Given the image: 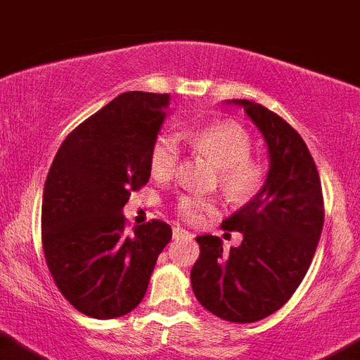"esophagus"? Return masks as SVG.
Masks as SVG:
<instances>
[{
    "label": "esophagus",
    "mask_w": 360,
    "mask_h": 360,
    "mask_svg": "<svg viewBox=\"0 0 360 360\" xmlns=\"http://www.w3.org/2000/svg\"><path fill=\"white\" fill-rule=\"evenodd\" d=\"M174 238L176 240H181V238H193V235L183 228H174Z\"/></svg>",
    "instance_id": "34e87169"
}]
</instances>
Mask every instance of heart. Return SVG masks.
<instances>
[{"mask_svg":"<svg viewBox=\"0 0 360 360\" xmlns=\"http://www.w3.org/2000/svg\"><path fill=\"white\" fill-rule=\"evenodd\" d=\"M179 136L219 165V184L229 199L248 202L260 193L267 181V167L251 154V136L240 124L226 120L184 131ZM179 160V138L170 132L158 134L148 152L150 172L158 177H170ZM176 210L186 222H199L204 215L215 212V204L202 197L183 195L177 200Z\"/></svg>","mask_w":360,"mask_h":360,"instance_id":"obj_1","label":"heart"}]
</instances>
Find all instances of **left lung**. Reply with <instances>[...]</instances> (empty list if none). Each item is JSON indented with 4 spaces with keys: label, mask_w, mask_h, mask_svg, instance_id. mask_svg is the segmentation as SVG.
Listing matches in <instances>:
<instances>
[{
    "label": "left lung",
    "mask_w": 360,
    "mask_h": 360,
    "mask_svg": "<svg viewBox=\"0 0 360 360\" xmlns=\"http://www.w3.org/2000/svg\"><path fill=\"white\" fill-rule=\"evenodd\" d=\"M238 103L269 148L267 181L257 197L222 222L244 240L229 252L219 236H197L192 289L220 319L255 323L290 300L310 267L325 222L319 172L309 147L281 116L251 100Z\"/></svg>",
    "instance_id": "obj_1"
}]
</instances>
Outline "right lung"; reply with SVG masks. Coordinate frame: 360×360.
<instances>
[{"label": "right lung", "mask_w": 360, "mask_h": 360, "mask_svg": "<svg viewBox=\"0 0 360 360\" xmlns=\"http://www.w3.org/2000/svg\"><path fill=\"white\" fill-rule=\"evenodd\" d=\"M170 95L129 91L71 131L43 193L41 231L57 289L79 312L115 319L140 305L172 238L163 220L127 231L124 206L148 183V152Z\"/></svg>", "instance_id": "right-lung-1"}]
</instances>
